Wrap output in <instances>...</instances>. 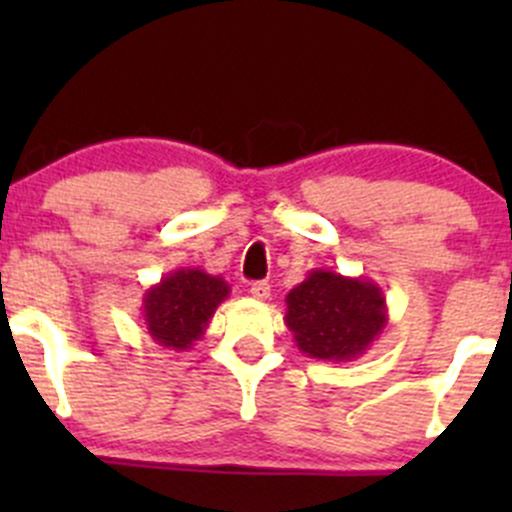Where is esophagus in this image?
Returning <instances> with one entry per match:
<instances>
[{
	"label": "esophagus",
	"instance_id": "obj_1",
	"mask_svg": "<svg viewBox=\"0 0 512 512\" xmlns=\"http://www.w3.org/2000/svg\"><path fill=\"white\" fill-rule=\"evenodd\" d=\"M250 294L255 299H260V302H265V299L270 297V285H267V282H252Z\"/></svg>",
	"mask_w": 512,
	"mask_h": 512
}]
</instances>
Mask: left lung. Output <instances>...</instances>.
<instances>
[{"label":"left lung","instance_id":"1","mask_svg":"<svg viewBox=\"0 0 512 512\" xmlns=\"http://www.w3.org/2000/svg\"><path fill=\"white\" fill-rule=\"evenodd\" d=\"M285 324L299 352L322 361H354L389 324L381 287L366 277L312 270L287 294Z\"/></svg>","mask_w":512,"mask_h":512}]
</instances>
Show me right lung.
<instances>
[{
    "label": "right lung",
    "instance_id": "right-lung-1",
    "mask_svg": "<svg viewBox=\"0 0 512 512\" xmlns=\"http://www.w3.org/2000/svg\"><path fill=\"white\" fill-rule=\"evenodd\" d=\"M227 297L230 285L220 275H208L200 267H180L146 289L141 317L153 342L185 352L203 339L215 309Z\"/></svg>",
    "mask_w": 512,
    "mask_h": 512
}]
</instances>
